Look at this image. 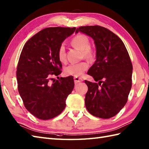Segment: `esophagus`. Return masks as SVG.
<instances>
[{
	"mask_svg": "<svg viewBox=\"0 0 149 149\" xmlns=\"http://www.w3.org/2000/svg\"><path fill=\"white\" fill-rule=\"evenodd\" d=\"M83 81V78L79 77H74V82H75V83H80V82Z\"/></svg>",
	"mask_w": 149,
	"mask_h": 149,
	"instance_id": "obj_1",
	"label": "esophagus"
}]
</instances>
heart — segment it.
Instances as JSON below:
<instances>
[{
	"label": "heart",
	"instance_id": "heart-1",
	"mask_svg": "<svg viewBox=\"0 0 149 149\" xmlns=\"http://www.w3.org/2000/svg\"><path fill=\"white\" fill-rule=\"evenodd\" d=\"M71 45L79 50H81L82 57L89 61H92L96 56V52L92 47L90 46V42L88 38L84 34H77L72 38ZM57 56L59 61L63 63L66 61V52L65 47L63 44L60 45L57 50ZM88 68V64L86 61H83L77 64H71L66 66L64 70L66 75L72 76H80Z\"/></svg>",
	"mask_w": 149,
	"mask_h": 149
}]
</instances>
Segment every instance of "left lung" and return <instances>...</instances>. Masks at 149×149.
<instances>
[{
  "instance_id": "left-lung-1",
  "label": "left lung",
  "mask_w": 149,
  "mask_h": 149,
  "mask_svg": "<svg viewBox=\"0 0 149 149\" xmlns=\"http://www.w3.org/2000/svg\"><path fill=\"white\" fill-rule=\"evenodd\" d=\"M81 32L94 40L96 61L88 72L99 83L85 80L88 90L85 106L91 115L110 118L125 105L132 87V65L127 50L120 38L99 26H82Z\"/></svg>"
}]
</instances>
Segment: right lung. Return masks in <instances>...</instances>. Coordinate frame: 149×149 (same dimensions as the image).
<instances>
[{
  "label": "right lung",
  "mask_w": 149,
  "mask_h": 149,
  "mask_svg": "<svg viewBox=\"0 0 149 149\" xmlns=\"http://www.w3.org/2000/svg\"><path fill=\"white\" fill-rule=\"evenodd\" d=\"M75 27H47L25 44L17 70L18 90L24 106L40 120H49L61 114L66 98L74 87L73 76L54 79L61 73L62 64L57 50Z\"/></svg>",
  "instance_id": "obj_1"
}]
</instances>
